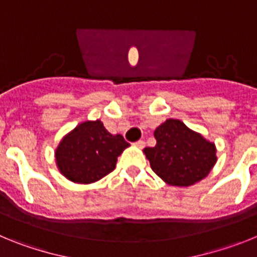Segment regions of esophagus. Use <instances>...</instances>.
Listing matches in <instances>:
<instances>
[{
    "label": "esophagus",
    "instance_id": "34e87169",
    "mask_svg": "<svg viewBox=\"0 0 257 257\" xmlns=\"http://www.w3.org/2000/svg\"><path fill=\"white\" fill-rule=\"evenodd\" d=\"M135 145L138 147V148L143 149L145 147V142H144V140H138V142L135 143Z\"/></svg>",
    "mask_w": 257,
    "mask_h": 257
}]
</instances>
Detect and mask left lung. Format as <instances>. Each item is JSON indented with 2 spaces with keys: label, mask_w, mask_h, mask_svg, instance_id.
<instances>
[{
  "label": "left lung",
  "mask_w": 257,
  "mask_h": 257,
  "mask_svg": "<svg viewBox=\"0 0 257 257\" xmlns=\"http://www.w3.org/2000/svg\"><path fill=\"white\" fill-rule=\"evenodd\" d=\"M157 144L144 149L151 167L171 185L188 187L208 175L216 162L212 143L178 119H167L154 131Z\"/></svg>",
  "instance_id": "left-lung-1"
}]
</instances>
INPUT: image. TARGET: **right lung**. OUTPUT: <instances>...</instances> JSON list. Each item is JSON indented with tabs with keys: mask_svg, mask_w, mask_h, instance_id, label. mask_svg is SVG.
<instances>
[{
	"mask_svg": "<svg viewBox=\"0 0 257 257\" xmlns=\"http://www.w3.org/2000/svg\"><path fill=\"white\" fill-rule=\"evenodd\" d=\"M122 135H112L97 121L83 122L61 140L56 163L65 178L88 184L114 170L118 156L128 147Z\"/></svg>",
	"mask_w": 257,
	"mask_h": 257,
	"instance_id": "1",
	"label": "right lung"
}]
</instances>
